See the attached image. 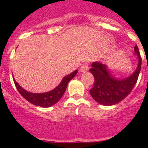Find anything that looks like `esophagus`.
I'll return each mask as SVG.
<instances>
[{
  "label": "esophagus",
  "mask_w": 148,
  "mask_h": 148,
  "mask_svg": "<svg viewBox=\"0 0 148 148\" xmlns=\"http://www.w3.org/2000/svg\"><path fill=\"white\" fill-rule=\"evenodd\" d=\"M88 70H89V66H88V64H83L81 66V67H80V72L83 73V72H86V71H87Z\"/></svg>",
  "instance_id": "1"
}]
</instances>
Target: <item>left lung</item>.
I'll use <instances>...</instances> for the list:
<instances>
[{
	"label": "left lung",
	"instance_id": "left-lung-1",
	"mask_svg": "<svg viewBox=\"0 0 148 148\" xmlns=\"http://www.w3.org/2000/svg\"><path fill=\"white\" fill-rule=\"evenodd\" d=\"M133 55L138 59V65L136 69L127 77H117L106 64L97 62L92 64L89 71L95 77V84L89 93L97 102L104 106L114 105L130 93L138 81L141 69V57L138 46H135Z\"/></svg>",
	"mask_w": 148,
	"mask_h": 148
}]
</instances>
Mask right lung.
I'll return each mask as SVG.
<instances>
[{
	"instance_id": "right-lung-1",
	"label": "right lung",
	"mask_w": 148,
	"mask_h": 148,
	"mask_svg": "<svg viewBox=\"0 0 148 148\" xmlns=\"http://www.w3.org/2000/svg\"><path fill=\"white\" fill-rule=\"evenodd\" d=\"M77 72H78V70H75L68 75L65 76L56 87L49 92H44V93H33V92L26 91L16 82L13 77V78L16 89H18L19 93L23 96V97H24L28 102L34 105L46 108V107H50L54 105L56 103L60 100L64 94L68 83L69 82L70 80H71L75 77Z\"/></svg>"
}]
</instances>
